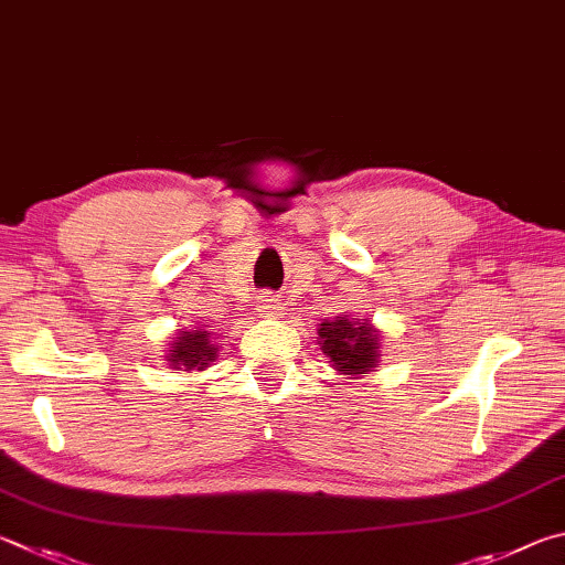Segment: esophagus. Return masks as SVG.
Segmentation results:
<instances>
[{
    "label": "esophagus",
    "instance_id": "esophagus-1",
    "mask_svg": "<svg viewBox=\"0 0 565 565\" xmlns=\"http://www.w3.org/2000/svg\"><path fill=\"white\" fill-rule=\"evenodd\" d=\"M280 310V302H277L275 295H260V300H257V312L263 315V318H273Z\"/></svg>",
    "mask_w": 565,
    "mask_h": 565
}]
</instances>
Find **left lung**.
<instances>
[{"label":"left lung","mask_w":565,"mask_h":565,"mask_svg":"<svg viewBox=\"0 0 565 565\" xmlns=\"http://www.w3.org/2000/svg\"><path fill=\"white\" fill-rule=\"evenodd\" d=\"M320 350L344 374H367L377 362V330L370 322H352L348 318L324 320L320 324Z\"/></svg>","instance_id":"obj_1"}]
</instances>
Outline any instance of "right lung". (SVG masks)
I'll return each mask as SVG.
<instances>
[{
  "instance_id": "right-lung-1",
  "label": "right lung",
  "mask_w": 565,
  "mask_h": 565,
  "mask_svg": "<svg viewBox=\"0 0 565 565\" xmlns=\"http://www.w3.org/2000/svg\"><path fill=\"white\" fill-rule=\"evenodd\" d=\"M168 362L173 364L175 370H203L215 360L217 348L211 344V332L205 330H193V332H181V338H175L173 350Z\"/></svg>"
}]
</instances>
